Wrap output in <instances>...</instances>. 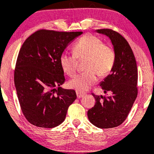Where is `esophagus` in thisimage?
<instances>
[{"label":"esophagus","mask_w":154,"mask_h":154,"mask_svg":"<svg viewBox=\"0 0 154 154\" xmlns=\"http://www.w3.org/2000/svg\"><path fill=\"white\" fill-rule=\"evenodd\" d=\"M77 96L78 98H82V97H83L85 95V93H83V92H79V91H77Z\"/></svg>","instance_id":"34e87169"}]
</instances>
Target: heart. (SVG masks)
I'll use <instances>...</instances> for the list:
<instances>
[{
	"label": "heart",
	"instance_id": "heart-1",
	"mask_svg": "<svg viewBox=\"0 0 154 154\" xmlns=\"http://www.w3.org/2000/svg\"><path fill=\"white\" fill-rule=\"evenodd\" d=\"M73 54L62 53L59 63L64 72L74 77L77 72V61L86 59L83 68L86 71L69 82V86L79 92L86 91L96 82L97 75H108L116 62V51L111 45L103 44L99 37L92 34L82 37L72 48Z\"/></svg>",
	"mask_w": 154,
	"mask_h": 154
}]
</instances>
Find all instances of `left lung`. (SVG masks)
I'll return each instance as SVG.
<instances>
[{"label": "left lung", "mask_w": 154, "mask_h": 154, "mask_svg": "<svg viewBox=\"0 0 154 154\" xmlns=\"http://www.w3.org/2000/svg\"><path fill=\"white\" fill-rule=\"evenodd\" d=\"M97 32L109 37L116 51V62L111 73L100 84L104 93L110 91L112 95L92 94L95 104L88 110L87 115L96 127L110 129L126 120L136 99L138 69L133 52L121 34L110 28L98 29Z\"/></svg>", "instance_id": "obj_1"}]
</instances>
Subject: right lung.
<instances>
[{
    "mask_svg": "<svg viewBox=\"0 0 154 154\" xmlns=\"http://www.w3.org/2000/svg\"><path fill=\"white\" fill-rule=\"evenodd\" d=\"M82 33L41 29L22 44L16 60L14 83L22 111L31 124L53 128L65 120L77 95L74 89L59 87L65 80L59 58Z\"/></svg>",
    "mask_w": 154,
    "mask_h": 154,
    "instance_id": "right-lung-1",
    "label": "right lung"
}]
</instances>
